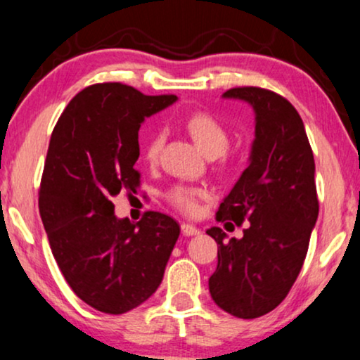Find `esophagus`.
Masks as SVG:
<instances>
[{
    "instance_id": "1",
    "label": "esophagus",
    "mask_w": 360,
    "mask_h": 360,
    "mask_svg": "<svg viewBox=\"0 0 360 360\" xmlns=\"http://www.w3.org/2000/svg\"><path fill=\"white\" fill-rule=\"evenodd\" d=\"M181 234L184 236H198L200 234V229L193 226V224H181Z\"/></svg>"
}]
</instances>
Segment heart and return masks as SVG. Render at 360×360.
<instances>
[{
	"instance_id": "heart-1",
	"label": "heart",
	"mask_w": 360,
	"mask_h": 360,
	"mask_svg": "<svg viewBox=\"0 0 360 360\" xmlns=\"http://www.w3.org/2000/svg\"><path fill=\"white\" fill-rule=\"evenodd\" d=\"M185 129L188 131L193 141L200 146L207 156H219L227 150L231 141L229 129L221 120L207 111L190 112L184 121ZM165 145V131L156 129L150 134L145 143V160L150 165L158 163ZM209 197L207 190L198 187H188V185H175L168 190V202L184 214H195L198 204Z\"/></svg>"
}]
</instances>
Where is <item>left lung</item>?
I'll list each match as a JSON object with an SVG mask.
<instances>
[{
  "label": "left lung",
  "instance_id": "8db88e82",
  "mask_svg": "<svg viewBox=\"0 0 360 360\" xmlns=\"http://www.w3.org/2000/svg\"><path fill=\"white\" fill-rule=\"evenodd\" d=\"M224 97L252 105L256 139L249 167L215 214L219 222H246L244 236L207 231L219 248L209 291L219 308L249 320L280 305L302 271L319 217L315 160L288 99L263 87H234Z\"/></svg>",
  "mask_w": 360,
  "mask_h": 360
}]
</instances>
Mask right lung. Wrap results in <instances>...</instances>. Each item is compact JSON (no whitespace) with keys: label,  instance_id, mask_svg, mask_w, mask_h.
Here are the masks:
<instances>
[{"label":"right lung","instance_id":"right-lung-1","mask_svg":"<svg viewBox=\"0 0 360 360\" xmlns=\"http://www.w3.org/2000/svg\"><path fill=\"white\" fill-rule=\"evenodd\" d=\"M175 101L120 82L94 84L67 104L52 131L40 217L72 291L103 314H126L155 293L180 236L170 215L148 210L133 224L117 219L111 202L138 192L139 126Z\"/></svg>","mask_w":360,"mask_h":360}]
</instances>
